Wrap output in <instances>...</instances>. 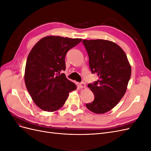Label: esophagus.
Wrapping results in <instances>:
<instances>
[{"label":"esophagus","instance_id":"esophagus-1","mask_svg":"<svg viewBox=\"0 0 151 151\" xmlns=\"http://www.w3.org/2000/svg\"><path fill=\"white\" fill-rule=\"evenodd\" d=\"M79 87L80 88H86V85L84 83H83V82H82V83L79 84Z\"/></svg>","mask_w":151,"mask_h":151}]
</instances>
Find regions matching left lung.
Segmentation results:
<instances>
[{"label":"left lung","instance_id":"1","mask_svg":"<svg viewBox=\"0 0 151 151\" xmlns=\"http://www.w3.org/2000/svg\"><path fill=\"white\" fill-rule=\"evenodd\" d=\"M83 43L88 53L91 72L99 78L88 84L94 99L86 106L94 113H106L126 92L131 76L130 64L123 49L111 41L83 40Z\"/></svg>","mask_w":151,"mask_h":151}]
</instances>
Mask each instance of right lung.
<instances>
[{"label":"right lung","instance_id":"obj_1","mask_svg":"<svg viewBox=\"0 0 151 151\" xmlns=\"http://www.w3.org/2000/svg\"><path fill=\"white\" fill-rule=\"evenodd\" d=\"M81 38L48 36L30 51L26 63L24 82L34 103L44 111H55L65 104L69 93L77 89L65 74L67 52L81 42Z\"/></svg>","mask_w":151,"mask_h":151}]
</instances>
